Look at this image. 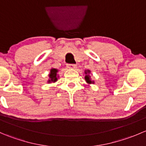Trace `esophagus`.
<instances>
[{
    "instance_id": "34e87169",
    "label": "esophagus",
    "mask_w": 146,
    "mask_h": 146,
    "mask_svg": "<svg viewBox=\"0 0 146 146\" xmlns=\"http://www.w3.org/2000/svg\"><path fill=\"white\" fill-rule=\"evenodd\" d=\"M67 67L68 68H76L77 66L76 64H67Z\"/></svg>"
}]
</instances>
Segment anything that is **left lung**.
Instances as JSON below:
<instances>
[{
  "mask_svg": "<svg viewBox=\"0 0 146 146\" xmlns=\"http://www.w3.org/2000/svg\"><path fill=\"white\" fill-rule=\"evenodd\" d=\"M90 70H85V73L86 75H85V80H86V82H88V83H89V84L94 83V81H92V80H91L90 77V76L88 75V73H90Z\"/></svg>",
  "mask_w": 146,
  "mask_h": 146,
  "instance_id": "left-lung-1",
  "label": "left lung"
}]
</instances>
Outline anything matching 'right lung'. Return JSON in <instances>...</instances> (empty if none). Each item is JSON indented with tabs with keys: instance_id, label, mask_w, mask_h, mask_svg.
Returning a JSON list of instances; mask_svg holds the SVG:
<instances>
[{
	"instance_id": "1",
	"label": "right lung",
	"mask_w": 146,
	"mask_h": 146,
	"mask_svg": "<svg viewBox=\"0 0 146 146\" xmlns=\"http://www.w3.org/2000/svg\"><path fill=\"white\" fill-rule=\"evenodd\" d=\"M57 72L58 70L55 68H52L50 70V74L48 75L49 76V80H48V82H54L57 80Z\"/></svg>"
}]
</instances>
